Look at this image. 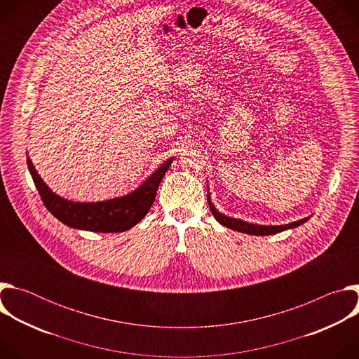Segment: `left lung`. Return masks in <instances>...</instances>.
Returning <instances> with one entry per match:
<instances>
[{
  "label": "left lung",
  "instance_id": "1",
  "mask_svg": "<svg viewBox=\"0 0 359 359\" xmlns=\"http://www.w3.org/2000/svg\"><path fill=\"white\" fill-rule=\"evenodd\" d=\"M208 203L210 206V210L215 216V219L231 229V230H236V231H240V233H245V234H252V236H270V234H276V233H281V231H285V230H291V229H295L301 224H304L306 220H310L311 216L309 217H304L301 220H297V222H292V223H288V224H281V226H264V224H254V223H248V222H244L241 219H234V217H230V216H226L223 213H220L216 208L215 204L212 203V198H210V193H209V186H208Z\"/></svg>",
  "mask_w": 359,
  "mask_h": 359
}]
</instances>
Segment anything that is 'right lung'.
Masks as SVG:
<instances>
[{
    "mask_svg": "<svg viewBox=\"0 0 359 359\" xmlns=\"http://www.w3.org/2000/svg\"><path fill=\"white\" fill-rule=\"evenodd\" d=\"M168 159L128 194L102 201H74L50 190L27 155V163L36 190L49 213L68 227L95 233H121L136 226L150 210L158 187L172 166Z\"/></svg>",
    "mask_w": 359,
    "mask_h": 359,
    "instance_id": "1",
    "label": "right lung"
}]
</instances>
